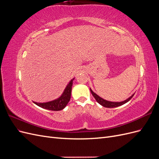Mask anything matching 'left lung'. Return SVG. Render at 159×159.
I'll list each match as a JSON object with an SVG mask.
<instances>
[{
	"label": "left lung",
	"mask_w": 159,
	"mask_h": 159,
	"mask_svg": "<svg viewBox=\"0 0 159 159\" xmlns=\"http://www.w3.org/2000/svg\"><path fill=\"white\" fill-rule=\"evenodd\" d=\"M90 91L91 92V94L93 95L94 98L95 99L96 101H97V102L98 103H99L100 105H102V106H103L105 107H108V108H112V107H116L121 106V105L128 102L131 99L133 98V96L134 95V94L132 95L131 97L125 100V101H123V102H109V101H107L105 99H103L102 98H100L99 95H98L95 93H94L93 91L91 90V89H90Z\"/></svg>",
	"instance_id": "1"
}]
</instances>
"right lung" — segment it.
<instances>
[{"instance_id":"right-lung-1","label":"right lung","mask_w":159,"mask_h":159,"mask_svg":"<svg viewBox=\"0 0 159 159\" xmlns=\"http://www.w3.org/2000/svg\"><path fill=\"white\" fill-rule=\"evenodd\" d=\"M74 78L72 79L68 85L66 86V89H64L63 93L60 96L59 98H57L55 100L51 101L49 102L46 103H37L34 102L36 105L39 106L42 108H44L46 109H48L51 111H60L64 109L67 104L68 103L70 100L71 98V87L72 84H73V81Z\"/></svg>"}]
</instances>
